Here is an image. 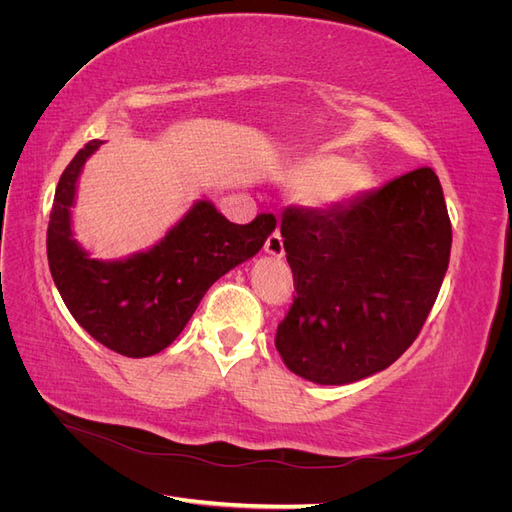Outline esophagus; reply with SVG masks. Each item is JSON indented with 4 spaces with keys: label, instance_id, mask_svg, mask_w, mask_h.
Here are the masks:
<instances>
[{
    "label": "esophagus",
    "instance_id": "obj_1",
    "mask_svg": "<svg viewBox=\"0 0 512 512\" xmlns=\"http://www.w3.org/2000/svg\"><path fill=\"white\" fill-rule=\"evenodd\" d=\"M265 252L275 256V258H282L284 256V241H282V235L280 230H273L271 235L267 237L265 241Z\"/></svg>",
    "mask_w": 512,
    "mask_h": 512
}]
</instances>
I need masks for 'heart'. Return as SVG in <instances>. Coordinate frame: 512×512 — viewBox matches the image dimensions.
<instances>
[{
  "label": "heart",
  "mask_w": 512,
  "mask_h": 512,
  "mask_svg": "<svg viewBox=\"0 0 512 512\" xmlns=\"http://www.w3.org/2000/svg\"><path fill=\"white\" fill-rule=\"evenodd\" d=\"M294 192L309 194L318 205H335L369 188L371 175L363 166H350L346 158L316 156L299 162L286 173Z\"/></svg>",
  "instance_id": "obj_1"
}]
</instances>
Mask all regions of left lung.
Masks as SVG:
<instances>
[{
	"label": "left lung",
	"instance_id": "8db88e82",
	"mask_svg": "<svg viewBox=\"0 0 512 512\" xmlns=\"http://www.w3.org/2000/svg\"><path fill=\"white\" fill-rule=\"evenodd\" d=\"M292 305L277 324L286 367L348 384L393 365L421 333L448 269L453 230L429 166L348 205L282 215Z\"/></svg>",
	"mask_w": 512,
	"mask_h": 512
}]
</instances>
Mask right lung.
Here are the masks:
<instances>
[{
  "instance_id": "right-lung-1",
  "label": "right lung",
  "mask_w": 512,
  "mask_h": 512,
  "mask_svg": "<svg viewBox=\"0 0 512 512\" xmlns=\"http://www.w3.org/2000/svg\"><path fill=\"white\" fill-rule=\"evenodd\" d=\"M102 141H89L59 177L46 230L51 275L74 320L106 348L143 359L175 342L209 286L252 258L275 228L273 213L232 224L207 200L149 252L121 262L89 258L70 230L76 179Z\"/></svg>"
}]
</instances>
